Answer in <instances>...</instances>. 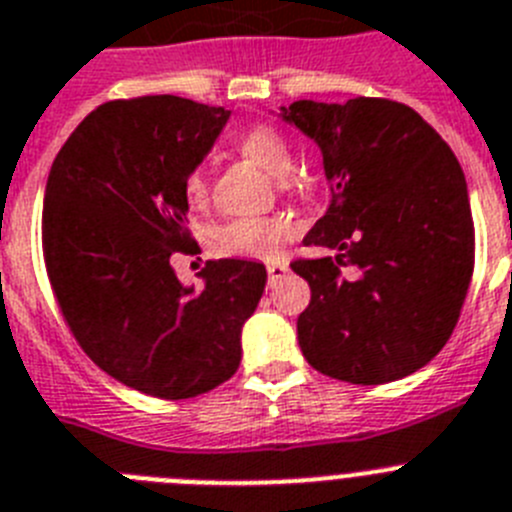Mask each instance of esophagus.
Here are the masks:
<instances>
[{
  "mask_svg": "<svg viewBox=\"0 0 512 512\" xmlns=\"http://www.w3.org/2000/svg\"><path fill=\"white\" fill-rule=\"evenodd\" d=\"M288 273L286 262H270L268 265V286L273 288L275 283H281Z\"/></svg>",
  "mask_w": 512,
  "mask_h": 512,
  "instance_id": "esophagus-1",
  "label": "esophagus"
}]
</instances>
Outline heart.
<instances>
[{
  "label": "heart",
  "mask_w": 512,
  "mask_h": 512,
  "mask_svg": "<svg viewBox=\"0 0 512 512\" xmlns=\"http://www.w3.org/2000/svg\"><path fill=\"white\" fill-rule=\"evenodd\" d=\"M239 151L244 157L260 164L270 175H286L291 170V149L283 136L273 126L255 123L247 126L237 139ZM182 190L193 206H201L208 198V172L203 164H195L185 172ZM291 219L286 216H237L211 231V247L219 255L247 257V260H270L278 255L286 239L293 237Z\"/></svg>",
  "instance_id": "obj_1"
}]
</instances>
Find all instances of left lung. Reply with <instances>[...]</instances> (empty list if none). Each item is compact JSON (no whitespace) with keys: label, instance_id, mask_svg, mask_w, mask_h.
I'll list each match as a JSON object with an SVG mask.
<instances>
[{"label":"left lung","instance_id":"8db88e82","mask_svg":"<svg viewBox=\"0 0 512 512\" xmlns=\"http://www.w3.org/2000/svg\"><path fill=\"white\" fill-rule=\"evenodd\" d=\"M322 151L332 201L293 260L311 288L296 330L311 368L386 384L430 363L451 337L474 270V221L459 159L402 102L355 97L281 108ZM353 267V279L341 268Z\"/></svg>","mask_w":512,"mask_h":512}]
</instances>
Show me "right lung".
<instances>
[{"mask_svg":"<svg viewBox=\"0 0 512 512\" xmlns=\"http://www.w3.org/2000/svg\"><path fill=\"white\" fill-rule=\"evenodd\" d=\"M229 110L175 95L92 110L53 159L43 260L71 335L115 381L190 399L237 373L242 327L265 265L208 260L203 288L177 281L172 252H195L185 172L211 151Z\"/></svg>","mask_w":512,"mask_h":512,"instance_id":"1","label":"right lung"}]
</instances>
